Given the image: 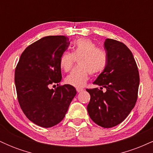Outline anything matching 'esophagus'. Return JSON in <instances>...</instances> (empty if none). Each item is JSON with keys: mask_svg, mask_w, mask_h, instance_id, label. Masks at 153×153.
Listing matches in <instances>:
<instances>
[{"mask_svg": "<svg viewBox=\"0 0 153 153\" xmlns=\"http://www.w3.org/2000/svg\"><path fill=\"white\" fill-rule=\"evenodd\" d=\"M76 91L78 93H80L82 91H83V88H76Z\"/></svg>", "mask_w": 153, "mask_h": 153, "instance_id": "34e87169", "label": "esophagus"}]
</instances>
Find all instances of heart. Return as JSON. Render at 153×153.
Here are the masks:
<instances>
[{
	"label": "heart",
	"mask_w": 153,
	"mask_h": 153,
	"mask_svg": "<svg viewBox=\"0 0 153 153\" xmlns=\"http://www.w3.org/2000/svg\"><path fill=\"white\" fill-rule=\"evenodd\" d=\"M75 59L79 66L67 75V84L76 88L85 85L89 74L97 75L104 71L107 65V54L104 50L98 48L97 45L89 39L80 38L75 42L72 52H64L59 57V64L65 72L73 68Z\"/></svg>",
	"instance_id": "1"
}]
</instances>
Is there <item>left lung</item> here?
Listing matches in <instances>:
<instances>
[{"instance_id":"obj_1","label":"left lung","mask_w":153,"mask_h":153,"mask_svg":"<svg viewBox=\"0 0 153 153\" xmlns=\"http://www.w3.org/2000/svg\"><path fill=\"white\" fill-rule=\"evenodd\" d=\"M104 49L107 65L94 82L100 89H86L91 96L87 110L96 124L111 128L122 122L134 107L140 75L133 54L124 44L106 39ZM103 87L106 92H102Z\"/></svg>"}]
</instances>
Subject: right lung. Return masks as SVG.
Segmentation results:
<instances>
[{"label":"right lung","mask_w":153,"mask_h":153,"mask_svg":"<svg viewBox=\"0 0 153 153\" xmlns=\"http://www.w3.org/2000/svg\"><path fill=\"white\" fill-rule=\"evenodd\" d=\"M70 45L65 36H47L23 52L15 70V85L21 108L31 122L52 127L64 119L76 95L73 86L58 85L62 80L59 60ZM59 86L50 89L51 85Z\"/></svg>","instance_id":"1"}]
</instances>
